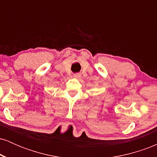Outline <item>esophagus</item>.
<instances>
[{
  "mask_svg": "<svg viewBox=\"0 0 157 157\" xmlns=\"http://www.w3.org/2000/svg\"><path fill=\"white\" fill-rule=\"evenodd\" d=\"M73 77H75V78L78 79V78H80V77H81V75H80V74H75V75H73Z\"/></svg>",
  "mask_w": 157,
  "mask_h": 157,
  "instance_id": "34e87169",
  "label": "esophagus"
}]
</instances>
